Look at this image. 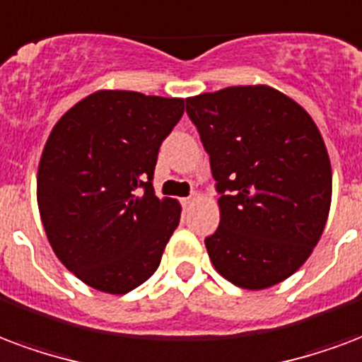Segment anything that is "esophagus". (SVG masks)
<instances>
[{
	"label": "esophagus",
	"instance_id": "esophagus-1",
	"mask_svg": "<svg viewBox=\"0 0 362 362\" xmlns=\"http://www.w3.org/2000/svg\"><path fill=\"white\" fill-rule=\"evenodd\" d=\"M194 202H195V197L194 195H189V197H184V199H182V205H184V209H189L192 205H194Z\"/></svg>",
	"mask_w": 362,
	"mask_h": 362
}]
</instances>
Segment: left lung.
Listing matches in <instances>:
<instances>
[{
    "mask_svg": "<svg viewBox=\"0 0 362 362\" xmlns=\"http://www.w3.org/2000/svg\"><path fill=\"white\" fill-rule=\"evenodd\" d=\"M216 180L221 222L205 247L243 290L290 278L326 226L332 167L315 120L269 86H232L186 99Z\"/></svg>",
    "mask_w": 362,
    "mask_h": 362,
    "instance_id": "obj_1",
    "label": "left lung"
}]
</instances>
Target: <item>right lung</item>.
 I'll return each mask as SVG.
<instances>
[{
    "label": "right lung",
    "mask_w": 362,
    "mask_h": 362,
    "mask_svg": "<svg viewBox=\"0 0 362 362\" xmlns=\"http://www.w3.org/2000/svg\"><path fill=\"white\" fill-rule=\"evenodd\" d=\"M184 99L99 90L53 127L38 167V209L55 255L105 293H128L153 274L180 222L159 199L153 173Z\"/></svg>",
    "instance_id": "right-lung-1"
}]
</instances>
